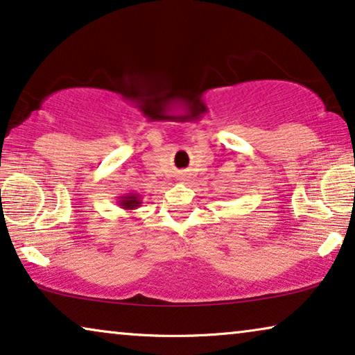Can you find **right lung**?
<instances>
[{"label":"right lung","mask_w":355,"mask_h":355,"mask_svg":"<svg viewBox=\"0 0 355 355\" xmlns=\"http://www.w3.org/2000/svg\"><path fill=\"white\" fill-rule=\"evenodd\" d=\"M141 201H143L141 194L137 191H128L123 194V196H119L117 204L123 209V211L132 212V211H135V209H138L139 206H141L143 204Z\"/></svg>","instance_id":"1"}]
</instances>
